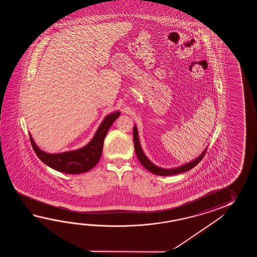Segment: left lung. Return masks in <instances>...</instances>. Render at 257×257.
I'll return each instance as SVG.
<instances>
[{"instance_id": "left-lung-1", "label": "left lung", "mask_w": 257, "mask_h": 257, "mask_svg": "<svg viewBox=\"0 0 257 257\" xmlns=\"http://www.w3.org/2000/svg\"><path fill=\"white\" fill-rule=\"evenodd\" d=\"M133 142H134V147H135V152H136L137 157L139 159V161L141 162V164L151 173H153L154 175H161V176H168V175H177V174H182L187 172L192 168H194L201 160L203 157L205 156V153L207 152V149H205L203 151V153L191 161L190 163L183 164L178 167H175V168H171V169H165V168H162L159 167L157 165L153 164L147 156L145 155V153H143L142 151V146H141V142H140V138H139V133H138V128H137L136 125H134L133 127Z\"/></svg>"}]
</instances>
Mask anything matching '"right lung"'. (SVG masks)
Masks as SVG:
<instances>
[{"label": "right lung", "instance_id": "right-lung-1", "mask_svg": "<svg viewBox=\"0 0 257 257\" xmlns=\"http://www.w3.org/2000/svg\"><path fill=\"white\" fill-rule=\"evenodd\" d=\"M119 115V111H115L106 115L91 142L87 145L75 151L60 153H45L37 146L31 134H29L30 142L38 157L50 168L69 175L82 174L93 169L98 163L103 152L106 133Z\"/></svg>", "mask_w": 257, "mask_h": 257}]
</instances>
